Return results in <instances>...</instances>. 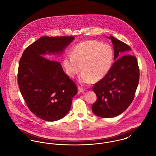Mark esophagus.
Returning a JSON list of instances; mask_svg holds the SVG:
<instances>
[{"mask_svg":"<svg viewBox=\"0 0 156 156\" xmlns=\"http://www.w3.org/2000/svg\"><path fill=\"white\" fill-rule=\"evenodd\" d=\"M78 89H79V91L80 92H83L85 91V89H83V88L80 87H78Z\"/></svg>","mask_w":156,"mask_h":156,"instance_id":"obj_1","label":"esophagus"}]
</instances>
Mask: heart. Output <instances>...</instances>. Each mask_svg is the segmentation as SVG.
I'll use <instances>...</instances> for the list:
<instances>
[{
    "label": "heart",
    "instance_id": "obj_1",
    "mask_svg": "<svg viewBox=\"0 0 156 156\" xmlns=\"http://www.w3.org/2000/svg\"><path fill=\"white\" fill-rule=\"evenodd\" d=\"M113 51L108 44L90 40L82 42L74 48L72 55L64 60V66L70 77L83 71L80 81L88 83L98 82L109 73L113 62Z\"/></svg>",
    "mask_w": 156,
    "mask_h": 156
}]
</instances>
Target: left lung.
Masks as SVG:
<instances>
[{"instance_id": "obj_1", "label": "left lung", "mask_w": 156, "mask_h": 156, "mask_svg": "<svg viewBox=\"0 0 156 156\" xmlns=\"http://www.w3.org/2000/svg\"><path fill=\"white\" fill-rule=\"evenodd\" d=\"M115 59L108 74L95 83L97 100L93 113L101 118H113L125 111L133 100L139 83V68L136 58L129 54V45L110 36Z\"/></svg>"}]
</instances>
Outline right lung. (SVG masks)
Segmentation results:
<instances>
[{
	"mask_svg": "<svg viewBox=\"0 0 156 156\" xmlns=\"http://www.w3.org/2000/svg\"><path fill=\"white\" fill-rule=\"evenodd\" d=\"M74 37H43L23 51L18 69V84L29 110L47 121L64 117L77 93L76 83L60 62L42 55L60 54Z\"/></svg>",
	"mask_w": 156,
	"mask_h": 156,
	"instance_id": "1",
	"label": "right lung"
}]
</instances>
